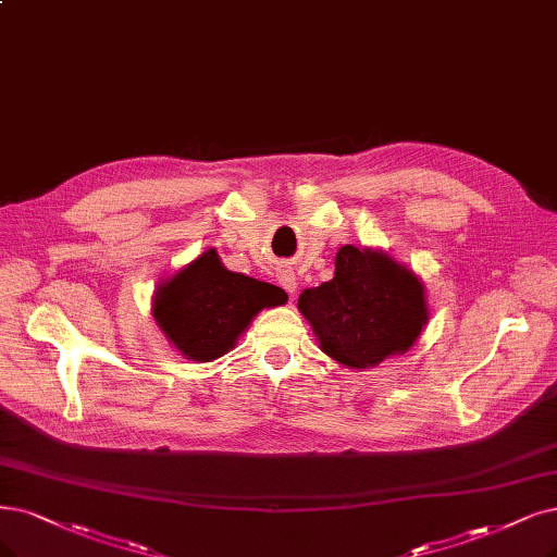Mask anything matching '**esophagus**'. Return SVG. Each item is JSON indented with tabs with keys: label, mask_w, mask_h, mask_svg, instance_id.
<instances>
[{
	"label": "esophagus",
	"mask_w": 557,
	"mask_h": 557,
	"mask_svg": "<svg viewBox=\"0 0 557 557\" xmlns=\"http://www.w3.org/2000/svg\"><path fill=\"white\" fill-rule=\"evenodd\" d=\"M277 280H280V284L284 286L286 292H289V294H296V286H298V282H296V275H294L292 271H280Z\"/></svg>",
	"instance_id": "esophagus-1"
}]
</instances>
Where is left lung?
<instances>
[{"instance_id": "1", "label": "left lung", "mask_w": 557, "mask_h": 557, "mask_svg": "<svg viewBox=\"0 0 557 557\" xmlns=\"http://www.w3.org/2000/svg\"><path fill=\"white\" fill-rule=\"evenodd\" d=\"M321 351L344 367H376L406 354L429 319L424 284L381 250L339 247L335 277L298 298Z\"/></svg>"}]
</instances>
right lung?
Wrapping results in <instances>:
<instances>
[{
  "instance_id": "add662e5",
  "label": "right lung",
  "mask_w": 557,
  "mask_h": 557,
  "mask_svg": "<svg viewBox=\"0 0 557 557\" xmlns=\"http://www.w3.org/2000/svg\"><path fill=\"white\" fill-rule=\"evenodd\" d=\"M284 302L280 286L226 271L218 252L206 250L158 284L153 317L183 358L211 362L232 351L263 307Z\"/></svg>"
}]
</instances>
